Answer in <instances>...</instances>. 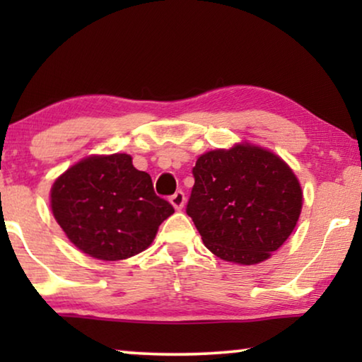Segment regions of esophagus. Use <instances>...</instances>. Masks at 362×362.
<instances>
[{
    "instance_id": "1",
    "label": "esophagus",
    "mask_w": 362,
    "mask_h": 362,
    "mask_svg": "<svg viewBox=\"0 0 362 362\" xmlns=\"http://www.w3.org/2000/svg\"><path fill=\"white\" fill-rule=\"evenodd\" d=\"M170 202H171L173 207H175L176 211H181L182 207H185V202H186L185 192H182V191H176L175 194H173V196L170 197Z\"/></svg>"
}]
</instances>
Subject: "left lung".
<instances>
[{"label":"left lung","instance_id":"8db88e82","mask_svg":"<svg viewBox=\"0 0 362 362\" xmlns=\"http://www.w3.org/2000/svg\"><path fill=\"white\" fill-rule=\"evenodd\" d=\"M186 212L222 260L255 265L279 250L298 222L303 192L291 168L269 150L242 143L212 150L192 168Z\"/></svg>","mask_w":362,"mask_h":362}]
</instances>
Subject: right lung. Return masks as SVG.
<instances>
[{
  "label": "right lung",
  "mask_w": 362,
  "mask_h": 362,
  "mask_svg": "<svg viewBox=\"0 0 362 362\" xmlns=\"http://www.w3.org/2000/svg\"><path fill=\"white\" fill-rule=\"evenodd\" d=\"M51 209L78 250L105 262L148 249L175 212L125 153L88 156L69 168L52 185Z\"/></svg>",
  "instance_id": "1"
}]
</instances>
